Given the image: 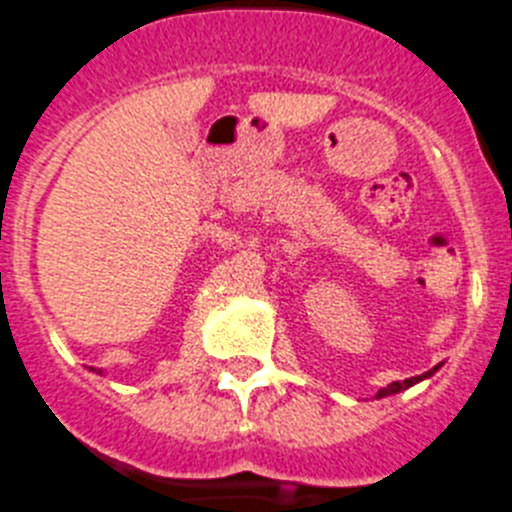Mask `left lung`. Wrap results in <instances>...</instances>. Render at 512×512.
I'll return each mask as SVG.
<instances>
[{"label":"left lung","instance_id":"8db88e82","mask_svg":"<svg viewBox=\"0 0 512 512\" xmlns=\"http://www.w3.org/2000/svg\"><path fill=\"white\" fill-rule=\"evenodd\" d=\"M440 365H443V362H440ZM440 365H435V368H432V370H427V373H422V375H414V378H406V381H393L391 386L381 388V391L375 393V399H383V396H393V393L406 391V388H409V386H414V383L425 381V378H430L432 373H438V370H440Z\"/></svg>","mask_w":512,"mask_h":512}]
</instances>
